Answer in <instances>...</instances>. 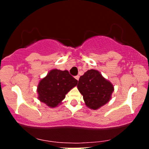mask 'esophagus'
Listing matches in <instances>:
<instances>
[{
    "label": "esophagus",
    "mask_w": 149,
    "mask_h": 149,
    "mask_svg": "<svg viewBox=\"0 0 149 149\" xmlns=\"http://www.w3.org/2000/svg\"><path fill=\"white\" fill-rule=\"evenodd\" d=\"M79 78H80V76H76V77H75V78H76V79L77 80H79Z\"/></svg>",
    "instance_id": "34e87169"
}]
</instances>
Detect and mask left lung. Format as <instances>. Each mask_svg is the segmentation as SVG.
Here are the masks:
<instances>
[{
	"instance_id": "left-lung-1",
	"label": "left lung",
	"mask_w": 149,
	"mask_h": 149,
	"mask_svg": "<svg viewBox=\"0 0 149 149\" xmlns=\"http://www.w3.org/2000/svg\"><path fill=\"white\" fill-rule=\"evenodd\" d=\"M85 104L91 109H99L110 100L113 86L97 70H88L80 77L77 85Z\"/></svg>"
}]
</instances>
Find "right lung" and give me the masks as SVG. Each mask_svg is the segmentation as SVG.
Wrapping results in <instances>:
<instances>
[{
    "label": "right lung",
    "mask_w": 149,
    "mask_h": 149,
    "mask_svg": "<svg viewBox=\"0 0 149 149\" xmlns=\"http://www.w3.org/2000/svg\"><path fill=\"white\" fill-rule=\"evenodd\" d=\"M77 83L68 71L53 69L38 85L39 100L49 107H57Z\"/></svg>",
    "instance_id": "right-lung-1"
}]
</instances>
